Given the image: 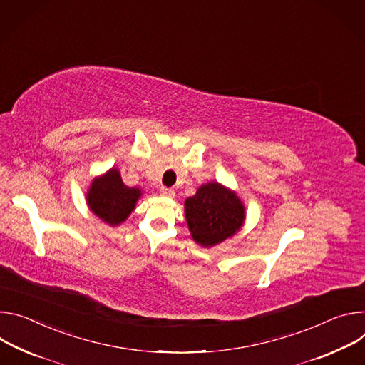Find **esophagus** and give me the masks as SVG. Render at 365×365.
<instances>
[{
    "instance_id": "obj_1",
    "label": "esophagus",
    "mask_w": 365,
    "mask_h": 365,
    "mask_svg": "<svg viewBox=\"0 0 365 365\" xmlns=\"http://www.w3.org/2000/svg\"><path fill=\"white\" fill-rule=\"evenodd\" d=\"M159 192H160V195H164V197H174L175 195V191L173 188H168V187H160Z\"/></svg>"
}]
</instances>
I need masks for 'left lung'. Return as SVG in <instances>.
I'll use <instances>...</instances> for the list:
<instances>
[{"label": "left lung", "mask_w": 365, "mask_h": 365, "mask_svg": "<svg viewBox=\"0 0 365 365\" xmlns=\"http://www.w3.org/2000/svg\"><path fill=\"white\" fill-rule=\"evenodd\" d=\"M185 219L197 244L213 247L239 230L245 210L235 192L209 182L185 200Z\"/></svg>", "instance_id": "left-lung-1"}]
</instances>
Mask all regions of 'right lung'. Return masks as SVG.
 I'll return each mask as SVG.
<instances>
[{
    "instance_id": "obj_1",
    "label": "right lung",
    "mask_w": 365,
    "mask_h": 365,
    "mask_svg": "<svg viewBox=\"0 0 365 365\" xmlns=\"http://www.w3.org/2000/svg\"><path fill=\"white\" fill-rule=\"evenodd\" d=\"M87 203L94 215L106 223L115 226L125 222L135 209L140 190L125 185L117 170L96 178L87 195Z\"/></svg>"
}]
</instances>
